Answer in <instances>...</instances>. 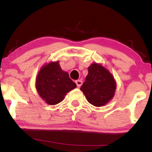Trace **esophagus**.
Listing matches in <instances>:
<instances>
[{
    "mask_svg": "<svg viewBox=\"0 0 152 152\" xmlns=\"http://www.w3.org/2000/svg\"><path fill=\"white\" fill-rule=\"evenodd\" d=\"M76 83L78 87H81V86L82 85V81L81 80H77V81H76Z\"/></svg>",
    "mask_w": 152,
    "mask_h": 152,
    "instance_id": "obj_1",
    "label": "esophagus"
}]
</instances>
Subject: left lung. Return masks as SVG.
I'll return each mask as SVG.
<instances>
[{"instance_id": "left-lung-1", "label": "left lung", "mask_w": 152, "mask_h": 152, "mask_svg": "<svg viewBox=\"0 0 152 152\" xmlns=\"http://www.w3.org/2000/svg\"><path fill=\"white\" fill-rule=\"evenodd\" d=\"M86 81L80 90L88 102L100 107L114 98L116 89V80L110 71L101 64L93 63L88 66Z\"/></svg>"}]
</instances>
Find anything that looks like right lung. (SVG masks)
<instances>
[{
    "label": "right lung",
    "mask_w": 152,
    "mask_h": 152,
    "mask_svg": "<svg viewBox=\"0 0 152 152\" xmlns=\"http://www.w3.org/2000/svg\"><path fill=\"white\" fill-rule=\"evenodd\" d=\"M76 87L69 74L62 70L58 61L43 64L36 78L38 95L48 105L61 102L67 93Z\"/></svg>",
    "instance_id": "right-lung-1"
}]
</instances>
